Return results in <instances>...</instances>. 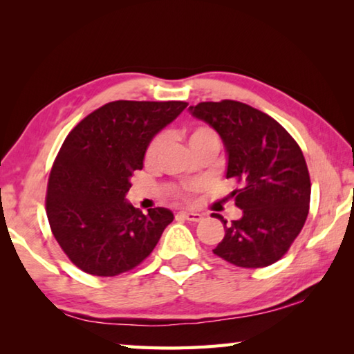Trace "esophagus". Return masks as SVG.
Returning <instances> with one entry per match:
<instances>
[{
    "label": "esophagus",
    "mask_w": 354,
    "mask_h": 354,
    "mask_svg": "<svg viewBox=\"0 0 354 354\" xmlns=\"http://www.w3.org/2000/svg\"><path fill=\"white\" fill-rule=\"evenodd\" d=\"M178 215H179V217L185 218V220H189V221H200V220L203 218L201 214H198V212H190V211H181Z\"/></svg>",
    "instance_id": "obj_1"
}]
</instances>
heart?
Returning <instances> with one entry per match:
<instances>
[{
	"mask_svg": "<svg viewBox=\"0 0 354 354\" xmlns=\"http://www.w3.org/2000/svg\"><path fill=\"white\" fill-rule=\"evenodd\" d=\"M207 140H217V136H215L214 131L211 128L207 127H196L194 129L189 131L187 134V143L189 147L192 148L194 145H196V143H201V142H207ZM164 145V137L159 136L156 137V139L149 143L148 148H147V153H145V160L148 164H151L156 160V158H158V154L160 151V148H162Z\"/></svg>",
	"mask_w": 354,
	"mask_h": 354,
	"instance_id": "heart-1",
	"label": "heart"
}]
</instances>
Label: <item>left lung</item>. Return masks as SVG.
<instances>
[{"mask_svg": "<svg viewBox=\"0 0 354 354\" xmlns=\"http://www.w3.org/2000/svg\"><path fill=\"white\" fill-rule=\"evenodd\" d=\"M192 115L217 131L227 154L226 178L242 217L225 225V237L212 251L243 268L272 266L303 230L309 212L310 179L293 137L267 113L239 101H206L190 106Z\"/></svg>", "mask_w": 354, "mask_h": 354, "instance_id": "obj_1", "label": "left lung"}]
</instances>
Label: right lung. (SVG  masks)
Listing matches in <instances>:
<instances>
[{"mask_svg": "<svg viewBox=\"0 0 354 354\" xmlns=\"http://www.w3.org/2000/svg\"><path fill=\"white\" fill-rule=\"evenodd\" d=\"M185 107L184 101H112L64 140L48 179L46 215L53 236L82 272L133 270L175 218L165 207L142 214L124 196L149 142Z\"/></svg>", "mask_w": 354, "mask_h": 354, "instance_id": "add662e5", "label": "right lung"}]
</instances>
